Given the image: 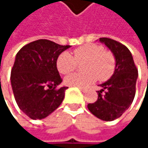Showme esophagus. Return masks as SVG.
Masks as SVG:
<instances>
[{"label": "esophagus", "mask_w": 148, "mask_h": 148, "mask_svg": "<svg viewBox=\"0 0 148 148\" xmlns=\"http://www.w3.org/2000/svg\"><path fill=\"white\" fill-rule=\"evenodd\" d=\"M79 90H80L83 93H85V92H87V89H86V88H79Z\"/></svg>", "instance_id": "1"}]
</instances>
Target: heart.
Returning a JSON list of instances; mask_svg holds the SVG:
<instances>
[{"mask_svg":"<svg viewBox=\"0 0 148 148\" xmlns=\"http://www.w3.org/2000/svg\"><path fill=\"white\" fill-rule=\"evenodd\" d=\"M74 57L69 52L62 53L56 62L58 71L62 74L72 72L77 62L85 61L82 65L84 73H74L64 79L66 85L83 88L93 83L98 78L99 80L108 79L115 70L116 61L114 56L104 51L102 46L94 44L86 45L75 49Z\"/></svg>","mask_w":148,"mask_h":148,"instance_id":"b5f03b06","label":"heart"}]
</instances>
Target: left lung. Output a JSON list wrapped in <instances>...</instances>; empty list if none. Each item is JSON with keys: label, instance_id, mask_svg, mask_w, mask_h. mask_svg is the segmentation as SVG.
<instances>
[{"label": "left lung", "instance_id": "left-lung-1", "mask_svg": "<svg viewBox=\"0 0 148 148\" xmlns=\"http://www.w3.org/2000/svg\"><path fill=\"white\" fill-rule=\"evenodd\" d=\"M99 42L111 51L116 66L111 77L99 85L102 89L98 91L97 101L88 103L87 108L96 117L109 122L120 117L131 105L138 71L132 54L126 46L107 38H99Z\"/></svg>", "mask_w": 148, "mask_h": 148}]
</instances>
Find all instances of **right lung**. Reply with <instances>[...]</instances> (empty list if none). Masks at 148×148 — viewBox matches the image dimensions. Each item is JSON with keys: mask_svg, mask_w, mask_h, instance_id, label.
<instances>
[{"mask_svg": "<svg viewBox=\"0 0 148 148\" xmlns=\"http://www.w3.org/2000/svg\"><path fill=\"white\" fill-rule=\"evenodd\" d=\"M70 45L47 39L32 42L19 49L11 71V86L19 109L33 120L44 119L64 99L67 86L57 70L58 56Z\"/></svg>", "mask_w": 148, "mask_h": 148, "instance_id": "add662e5", "label": "right lung"}]
</instances>
